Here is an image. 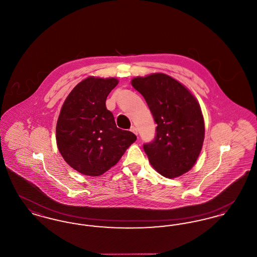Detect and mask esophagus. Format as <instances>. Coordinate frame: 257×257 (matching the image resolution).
I'll return each mask as SVG.
<instances>
[{
  "mask_svg": "<svg viewBox=\"0 0 257 257\" xmlns=\"http://www.w3.org/2000/svg\"><path fill=\"white\" fill-rule=\"evenodd\" d=\"M130 131H131V132H133L135 135H138V130H137V128H136L135 126H132V127H131Z\"/></svg>",
  "mask_w": 257,
  "mask_h": 257,
  "instance_id": "1",
  "label": "esophagus"
}]
</instances>
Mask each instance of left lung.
I'll use <instances>...</instances> for the list:
<instances>
[{"label": "left lung", "mask_w": 257, "mask_h": 257, "mask_svg": "<svg viewBox=\"0 0 257 257\" xmlns=\"http://www.w3.org/2000/svg\"><path fill=\"white\" fill-rule=\"evenodd\" d=\"M132 86L146 99L157 124L154 140L144 145L150 164L168 178L190 171L204 141V121L196 98L166 74L137 77Z\"/></svg>", "instance_id": "obj_1"}]
</instances>
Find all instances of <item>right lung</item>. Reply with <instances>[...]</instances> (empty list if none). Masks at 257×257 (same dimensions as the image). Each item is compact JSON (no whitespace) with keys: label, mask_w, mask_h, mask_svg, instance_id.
Segmentation results:
<instances>
[{"label":"right lung","mask_w":257,"mask_h":257,"mask_svg":"<svg viewBox=\"0 0 257 257\" xmlns=\"http://www.w3.org/2000/svg\"><path fill=\"white\" fill-rule=\"evenodd\" d=\"M115 78H86L65 99L57 123V144L65 162L85 175L98 176L121 158L137 137L116 127L106 99Z\"/></svg>","instance_id":"right-lung-1"}]
</instances>
